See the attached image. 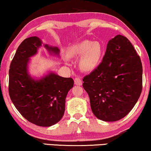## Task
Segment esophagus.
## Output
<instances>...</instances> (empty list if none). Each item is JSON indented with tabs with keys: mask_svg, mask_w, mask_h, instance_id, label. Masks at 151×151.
Listing matches in <instances>:
<instances>
[{
	"mask_svg": "<svg viewBox=\"0 0 151 151\" xmlns=\"http://www.w3.org/2000/svg\"><path fill=\"white\" fill-rule=\"evenodd\" d=\"M74 84H75L76 85L81 86L82 84V80L80 79V78H76L75 80H74Z\"/></svg>",
	"mask_w": 151,
	"mask_h": 151,
	"instance_id": "34e87169",
	"label": "esophagus"
}]
</instances>
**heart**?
Listing matches in <instances>:
<instances>
[{
  "mask_svg": "<svg viewBox=\"0 0 151 151\" xmlns=\"http://www.w3.org/2000/svg\"><path fill=\"white\" fill-rule=\"evenodd\" d=\"M102 53V48L98 42L84 40L73 45L68 51V56L71 58L80 57L79 65L84 71H91L98 66ZM69 63V59H65Z\"/></svg>",
  "mask_w": 151,
  "mask_h": 151,
  "instance_id": "obj_1",
  "label": "heart"
}]
</instances>
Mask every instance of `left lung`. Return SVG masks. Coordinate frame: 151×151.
<instances>
[{"mask_svg":"<svg viewBox=\"0 0 151 151\" xmlns=\"http://www.w3.org/2000/svg\"><path fill=\"white\" fill-rule=\"evenodd\" d=\"M83 82L95 116L105 122L125 117L142 89V62L129 39L122 35L111 39L102 62Z\"/></svg>","mask_w":151,"mask_h":151,"instance_id":"left-lung-1","label":"left lung"}]
</instances>
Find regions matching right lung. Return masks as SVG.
<instances>
[{
    "label": "right lung",
    "mask_w": 151,
    "mask_h": 151,
    "mask_svg": "<svg viewBox=\"0 0 151 151\" xmlns=\"http://www.w3.org/2000/svg\"><path fill=\"white\" fill-rule=\"evenodd\" d=\"M42 46L50 54L60 57L57 47L43 44L38 37L24 40L10 65L9 93L16 109L27 120L40 127H51L63 117L66 97L74 82L72 78L61 77L51 71L39 78L30 75V58Z\"/></svg>",
    "instance_id": "add662e5"
}]
</instances>
